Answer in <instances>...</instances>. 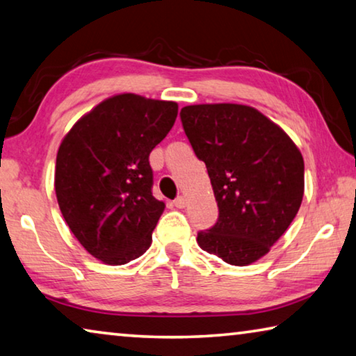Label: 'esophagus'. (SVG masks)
Masks as SVG:
<instances>
[{
	"label": "esophagus",
	"instance_id": "obj_1",
	"mask_svg": "<svg viewBox=\"0 0 356 356\" xmlns=\"http://www.w3.org/2000/svg\"><path fill=\"white\" fill-rule=\"evenodd\" d=\"M173 205L177 207V208H179V209H181V208H184V207H186V199H184V197H178V199L173 202Z\"/></svg>",
	"mask_w": 356,
	"mask_h": 356
}]
</instances>
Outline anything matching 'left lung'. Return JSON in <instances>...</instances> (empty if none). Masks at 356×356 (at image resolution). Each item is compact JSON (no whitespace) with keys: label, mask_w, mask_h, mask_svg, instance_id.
<instances>
[{"label":"left lung","mask_w":356,"mask_h":356,"mask_svg":"<svg viewBox=\"0 0 356 356\" xmlns=\"http://www.w3.org/2000/svg\"><path fill=\"white\" fill-rule=\"evenodd\" d=\"M194 153L205 162L219 208L197 243L235 266L264 257L298 213L305 194V161L282 127L241 104L181 108Z\"/></svg>","instance_id":"1"}]
</instances>
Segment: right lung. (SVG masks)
Wrapping results in <instances>:
<instances>
[{"instance_id":"add662e5","label":"right lung","mask_w":356,"mask_h":356,"mask_svg":"<svg viewBox=\"0 0 356 356\" xmlns=\"http://www.w3.org/2000/svg\"><path fill=\"white\" fill-rule=\"evenodd\" d=\"M178 104L123 92L72 126L56 154L55 192L79 243L107 265L151 246L165 203L153 197L149 153L177 120Z\"/></svg>"}]
</instances>
